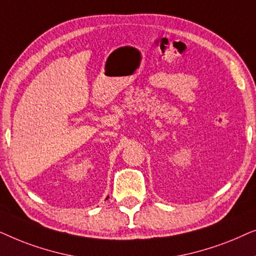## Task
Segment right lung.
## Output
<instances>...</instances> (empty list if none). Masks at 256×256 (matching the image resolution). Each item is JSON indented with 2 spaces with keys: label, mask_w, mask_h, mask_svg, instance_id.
Instances as JSON below:
<instances>
[{
  "label": "right lung",
  "mask_w": 256,
  "mask_h": 256,
  "mask_svg": "<svg viewBox=\"0 0 256 256\" xmlns=\"http://www.w3.org/2000/svg\"><path fill=\"white\" fill-rule=\"evenodd\" d=\"M107 198H108V197H107Z\"/></svg>",
  "instance_id": "right-lung-1"
}]
</instances>
